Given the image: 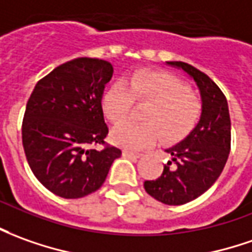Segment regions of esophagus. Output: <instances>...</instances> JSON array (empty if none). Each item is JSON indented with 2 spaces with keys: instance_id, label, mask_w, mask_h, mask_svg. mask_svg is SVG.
Segmentation results:
<instances>
[{
  "instance_id": "esophagus-1",
  "label": "esophagus",
  "mask_w": 252,
  "mask_h": 252,
  "mask_svg": "<svg viewBox=\"0 0 252 252\" xmlns=\"http://www.w3.org/2000/svg\"><path fill=\"white\" fill-rule=\"evenodd\" d=\"M122 155L125 156V158H134V159H137V158H140V156H141V154H137V152H131V151L125 149V151L122 152Z\"/></svg>"
}]
</instances>
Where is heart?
I'll return each instance as SVG.
<instances>
[{"label": "heart", "mask_w": 252, "mask_h": 252, "mask_svg": "<svg viewBox=\"0 0 252 252\" xmlns=\"http://www.w3.org/2000/svg\"><path fill=\"white\" fill-rule=\"evenodd\" d=\"M134 103H147L143 122L122 123L111 131V141L127 149L151 147L160 138L177 141L185 137L200 118L202 105L188 85L169 72L137 71L129 78L116 81L104 92L101 108L109 122L121 123Z\"/></svg>", "instance_id": "1"}]
</instances>
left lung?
I'll return each mask as SVG.
<instances>
[{"mask_svg": "<svg viewBox=\"0 0 252 252\" xmlns=\"http://www.w3.org/2000/svg\"><path fill=\"white\" fill-rule=\"evenodd\" d=\"M181 68L200 92L202 115L181 143L166 149L171 156L159 178L144 182L147 193L169 206L195 200L221 176L230 152V116L226 97L204 72L182 62H167Z\"/></svg>", "mask_w": 252, "mask_h": 252, "instance_id": "left-lung-1", "label": "left lung"}]
</instances>
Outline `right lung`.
Returning a JSON list of instances; mask_svg holds the SVG:
<instances>
[{
  "label": "right lung",
  "instance_id": "add662e5",
  "mask_svg": "<svg viewBox=\"0 0 252 252\" xmlns=\"http://www.w3.org/2000/svg\"><path fill=\"white\" fill-rule=\"evenodd\" d=\"M112 64L78 57L38 81L26 107L23 148L31 171L46 189L64 199L96 192L122 151L104 149L108 127L101 108Z\"/></svg>",
  "mask_w": 252,
  "mask_h": 252
}]
</instances>
